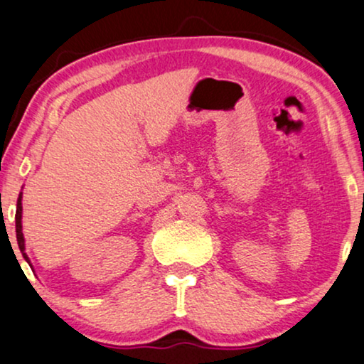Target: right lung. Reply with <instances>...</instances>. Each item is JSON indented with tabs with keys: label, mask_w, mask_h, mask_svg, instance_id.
Masks as SVG:
<instances>
[{
	"label": "right lung",
	"mask_w": 364,
	"mask_h": 364,
	"mask_svg": "<svg viewBox=\"0 0 364 364\" xmlns=\"http://www.w3.org/2000/svg\"><path fill=\"white\" fill-rule=\"evenodd\" d=\"M21 198H23V193H20V196H18V201H16V215H15V222H16V242H18V247H20V252L23 255V259L30 264V259L28 255L25 254V237H23V232H21V213H23V206H21Z\"/></svg>",
	"instance_id": "obj_1"
}]
</instances>
